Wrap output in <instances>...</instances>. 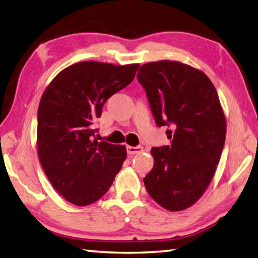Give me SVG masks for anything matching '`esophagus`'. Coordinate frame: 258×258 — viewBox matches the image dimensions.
<instances>
[{"mask_svg": "<svg viewBox=\"0 0 258 258\" xmlns=\"http://www.w3.org/2000/svg\"><path fill=\"white\" fill-rule=\"evenodd\" d=\"M126 151H127V154L134 155V154H139V153H142V151H143V147L142 146H126Z\"/></svg>", "mask_w": 258, "mask_h": 258, "instance_id": "esophagus-1", "label": "esophagus"}]
</instances>
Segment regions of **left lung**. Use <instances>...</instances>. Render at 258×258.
I'll use <instances>...</instances> for the list:
<instances>
[{
    "label": "left lung",
    "instance_id": "8db88e82",
    "mask_svg": "<svg viewBox=\"0 0 258 258\" xmlns=\"http://www.w3.org/2000/svg\"><path fill=\"white\" fill-rule=\"evenodd\" d=\"M138 80L157 126H167V146L152 147L154 167L147 193L168 211H183L204 194L225 144L226 119L211 80L179 62L142 65Z\"/></svg>",
    "mask_w": 258,
    "mask_h": 258
}]
</instances>
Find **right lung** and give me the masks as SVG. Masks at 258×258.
<instances>
[{
    "mask_svg": "<svg viewBox=\"0 0 258 258\" xmlns=\"http://www.w3.org/2000/svg\"><path fill=\"white\" fill-rule=\"evenodd\" d=\"M139 64L80 62L59 72L37 109V153L53 187L78 206L108 190L126 158L124 145L97 142L104 103L134 80Z\"/></svg>",
    "mask_w": 258,
    "mask_h": 258,
    "instance_id": "1",
    "label": "right lung"
}]
</instances>
